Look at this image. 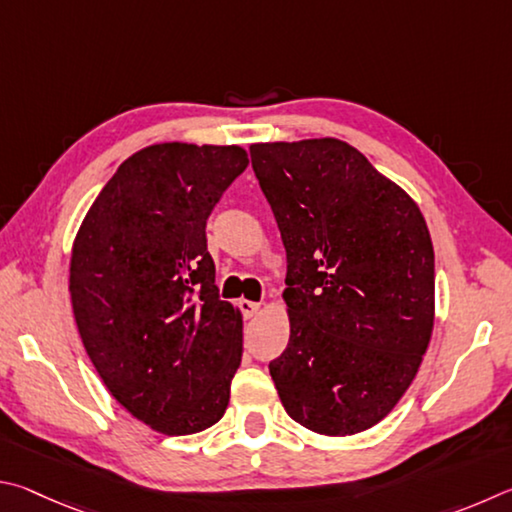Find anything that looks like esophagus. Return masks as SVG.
I'll list each match as a JSON object with an SVG mask.
<instances>
[{"instance_id":"34e87169","label":"esophagus","mask_w":512,"mask_h":512,"mask_svg":"<svg viewBox=\"0 0 512 512\" xmlns=\"http://www.w3.org/2000/svg\"><path fill=\"white\" fill-rule=\"evenodd\" d=\"M240 310H242V315H245V319H254L258 312H261V303H256V301H247V299H240Z\"/></svg>"}]
</instances>
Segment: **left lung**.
<instances>
[{
	"mask_svg": "<svg viewBox=\"0 0 512 512\" xmlns=\"http://www.w3.org/2000/svg\"><path fill=\"white\" fill-rule=\"evenodd\" d=\"M288 254V348L270 375L292 420L324 436L378 425L416 378L434 328L423 213L339 139L254 143Z\"/></svg>",
	"mask_w": 512,
	"mask_h": 512,
	"instance_id": "left-lung-1",
	"label": "left lung"
}]
</instances>
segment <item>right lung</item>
<instances>
[{
	"mask_svg": "<svg viewBox=\"0 0 512 512\" xmlns=\"http://www.w3.org/2000/svg\"><path fill=\"white\" fill-rule=\"evenodd\" d=\"M238 146L157 143L116 168L71 251L80 339L107 391L168 436L229 405L242 319L215 288L206 220L247 168Z\"/></svg>",
	"mask_w": 512,
	"mask_h": 512,
	"instance_id": "right-lung-1",
	"label": "right lung"
}]
</instances>
